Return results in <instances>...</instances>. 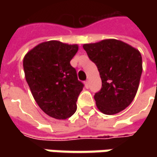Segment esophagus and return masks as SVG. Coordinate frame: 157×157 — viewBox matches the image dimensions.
<instances>
[{
    "label": "esophagus",
    "instance_id": "1",
    "mask_svg": "<svg viewBox=\"0 0 157 157\" xmlns=\"http://www.w3.org/2000/svg\"><path fill=\"white\" fill-rule=\"evenodd\" d=\"M85 86H86V88L89 87V81H88V80H86V81L85 82Z\"/></svg>",
    "mask_w": 157,
    "mask_h": 157
}]
</instances>
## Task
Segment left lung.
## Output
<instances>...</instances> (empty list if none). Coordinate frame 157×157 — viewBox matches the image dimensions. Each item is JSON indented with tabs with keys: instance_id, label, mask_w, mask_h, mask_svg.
<instances>
[{
	"instance_id": "left-lung-1",
	"label": "left lung",
	"mask_w": 157,
	"mask_h": 157,
	"mask_svg": "<svg viewBox=\"0 0 157 157\" xmlns=\"http://www.w3.org/2000/svg\"><path fill=\"white\" fill-rule=\"evenodd\" d=\"M100 72L102 87L94 95L98 109L112 115L124 110L136 97L142 72V55L122 41L105 39L83 45Z\"/></svg>"
}]
</instances>
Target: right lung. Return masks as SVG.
<instances>
[{"label": "right lung", "instance_id": "add662e5", "mask_svg": "<svg viewBox=\"0 0 157 157\" xmlns=\"http://www.w3.org/2000/svg\"><path fill=\"white\" fill-rule=\"evenodd\" d=\"M78 50V44L52 40L37 44L23 58L25 78L34 99L46 114L57 120L75 113L83 90L84 85L70 63Z\"/></svg>", "mask_w": 157, "mask_h": 157}]
</instances>
